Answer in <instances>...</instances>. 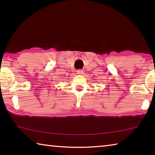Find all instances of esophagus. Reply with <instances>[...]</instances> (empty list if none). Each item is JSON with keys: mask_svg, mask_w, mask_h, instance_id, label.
I'll return each mask as SVG.
<instances>
[{"mask_svg": "<svg viewBox=\"0 0 155 155\" xmlns=\"http://www.w3.org/2000/svg\"><path fill=\"white\" fill-rule=\"evenodd\" d=\"M77 74H79V75L84 74V71L83 70H77Z\"/></svg>", "mask_w": 155, "mask_h": 155, "instance_id": "34e87169", "label": "esophagus"}]
</instances>
